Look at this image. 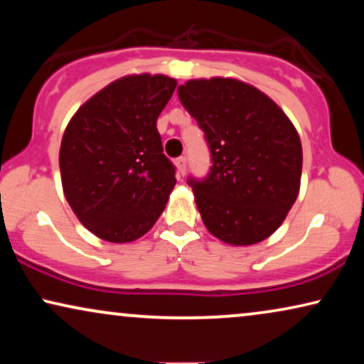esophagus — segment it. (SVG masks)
<instances>
[{
    "instance_id": "34e87169",
    "label": "esophagus",
    "mask_w": 364,
    "mask_h": 364,
    "mask_svg": "<svg viewBox=\"0 0 364 364\" xmlns=\"http://www.w3.org/2000/svg\"><path fill=\"white\" fill-rule=\"evenodd\" d=\"M176 166H177L178 176L183 177V173H186V168H187V159L186 157H178L176 161Z\"/></svg>"
}]
</instances>
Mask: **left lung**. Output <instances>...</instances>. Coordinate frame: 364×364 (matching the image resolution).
Returning a JSON list of instances; mask_svg holds the SVG:
<instances>
[{
	"label": "left lung",
	"mask_w": 364,
	"mask_h": 364,
	"mask_svg": "<svg viewBox=\"0 0 364 364\" xmlns=\"http://www.w3.org/2000/svg\"><path fill=\"white\" fill-rule=\"evenodd\" d=\"M177 92L212 152L205 181H188L203 225L233 247L265 240L300 192L303 152L295 126L265 92L235 77L191 79Z\"/></svg>",
	"instance_id": "obj_1"
}]
</instances>
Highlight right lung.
I'll use <instances>...</instances> for the list:
<instances>
[{
    "mask_svg": "<svg viewBox=\"0 0 364 364\" xmlns=\"http://www.w3.org/2000/svg\"><path fill=\"white\" fill-rule=\"evenodd\" d=\"M166 74H129L89 97L59 149L64 197L79 222L111 243L151 230L176 186L157 117L176 91Z\"/></svg>",
    "mask_w": 364,
    "mask_h": 364,
    "instance_id": "1",
    "label": "right lung"
}]
</instances>
